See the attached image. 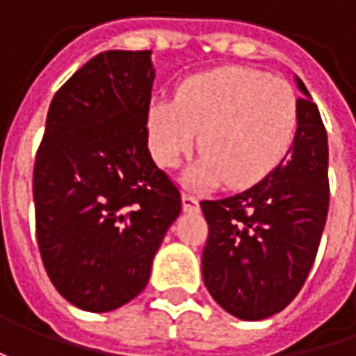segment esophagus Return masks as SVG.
Returning <instances> with one entry per match:
<instances>
[{
    "mask_svg": "<svg viewBox=\"0 0 356 356\" xmlns=\"http://www.w3.org/2000/svg\"><path fill=\"white\" fill-rule=\"evenodd\" d=\"M182 208L186 213H198L200 212V202L196 196L192 194H182Z\"/></svg>",
    "mask_w": 356,
    "mask_h": 356,
    "instance_id": "obj_1",
    "label": "esophagus"
}]
</instances>
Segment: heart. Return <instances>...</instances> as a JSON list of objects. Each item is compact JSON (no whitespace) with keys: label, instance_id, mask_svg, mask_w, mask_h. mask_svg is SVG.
Masks as SVG:
<instances>
[{"label":"heart","instance_id":"heart-1","mask_svg":"<svg viewBox=\"0 0 356 356\" xmlns=\"http://www.w3.org/2000/svg\"><path fill=\"white\" fill-rule=\"evenodd\" d=\"M297 127L291 85L243 67L190 76L174 101L154 99L146 115L148 146L160 166H178L200 138L204 154L184 172L188 188L266 178L291 148Z\"/></svg>","mask_w":356,"mask_h":356}]
</instances>
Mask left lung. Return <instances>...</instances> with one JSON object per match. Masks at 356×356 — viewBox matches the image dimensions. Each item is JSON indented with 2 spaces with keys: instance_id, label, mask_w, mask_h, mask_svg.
<instances>
[{
  "instance_id": "1",
  "label": "left lung",
  "mask_w": 356,
  "mask_h": 356,
  "mask_svg": "<svg viewBox=\"0 0 356 356\" xmlns=\"http://www.w3.org/2000/svg\"><path fill=\"white\" fill-rule=\"evenodd\" d=\"M301 90L299 127L277 168L248 190L200 202L208 222L202 275L213 301L261 321L295 299L319 250L329 212V146L317 104Z\"/></svg>"
}]
</instances>
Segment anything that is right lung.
<instances>
[{
    "label": "right lung",
    "instance_id": "1",
    "mask_svg": "<svg viewBox=\"0 0 356 356\" xmlns=\"http://www.w3.org/2000/svg\"><path fill=\"white\" fill-rule=\"evenodd\" d=\"M150 51H104L53 97L33 168L37 243L55 289L106 313L146 287L180 216L178 188L148 152Z\"/></svg>",
    "mask_w": 356,
    "mask_h": 356
}]
</instances>
